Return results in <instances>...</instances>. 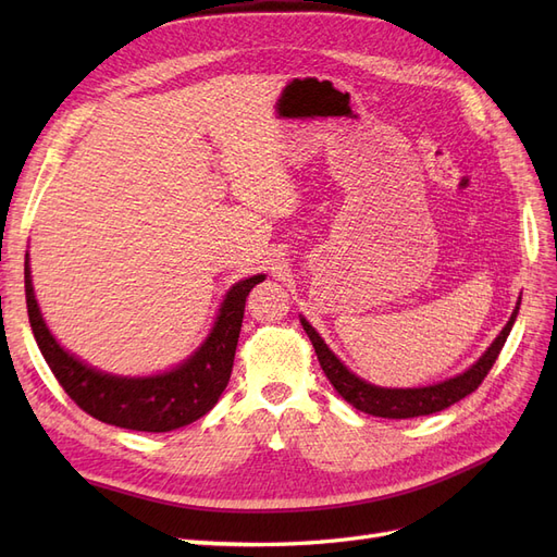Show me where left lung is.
Here are the masks:
<instances>
[{
	"mask_svg": "<svg viewBox=\"0 0 557 557\" xmlns=\"http://www.w3.org/2000/svg\"><path fill=\"white\" fill-rule=\"evenodd\" d=\"M518 315V307L513 309L509 323L504 325L493 346L483 352V358L467 369L465 374L455 376L450 381L436 383L430 387H409V391H387V387H376L369 385L356 374H350L348 369L334 358V352L325 346V342L320 339L318 332L301 318V325H305L309 339L315 348V356L320 367H323L325 376L334 385V391L339 393L348 404H352L358 411H364L369 416H379V418H418V416H430L436 411L448 409L450 404L460 401L462 397L471 395L476 387L483 383V379L491 372L499 350L507 342V336L513 327V320Z\"/></svg>",
	"mask_w": 557,
	"mask_h": 557,
	"instance_id": "1",
	"label": "left lung"
}]
</instances>
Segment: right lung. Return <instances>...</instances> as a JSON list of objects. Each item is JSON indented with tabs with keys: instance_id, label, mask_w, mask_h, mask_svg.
Listing matches in <instances>:
<instances>
[{
	"instance_id": "obj_1",
	"label": "right lung",
	"mask_w": 557,
	"mask_h": 557,
	"mask_svg": "<svg viewBox=\"0 0 557 557\" xmlns=\"http://www.w3.org/2000/svg\"><path fill=\"white\" fill-rule=\"evenodd\" d=\"M260 281H264V276H252L234 285L205 346L174 372L150 379H117L95 372L60 348L39 313L35 290H32L29 264L25 262L29 325L50 372L55 374L58 383L78 409L107 425L137 432L178 430L213 409L232 374L246 297Z\"/></svg>"
}]
</instances>
